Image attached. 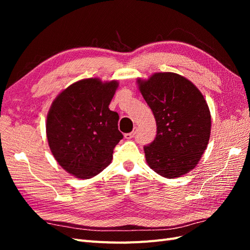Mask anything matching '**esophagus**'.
I'll use <instances>...</instances> for the list:
<instances>
[{
	"label": "esophagus",
	"mask_w": 250,
	"mask_h": 250,
	"mask_svg": "<svg viewBox=\"0 0 250 250\" xmlns=\"http://www.w3.org/2000/svg\"><path fill=\"white\" fill-rule=\"evenodd\" d=\"M135 133H137V127H134V129H133L131 132L125 133L124 137H125V139H127V140H130V139H132V138L134 137Z\"/></svg>",
	"instance_id": "esophagus-1"
}]
</instances>
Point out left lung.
<instances>
[{
  "label": "left lung",
  "instance_id": "8db88e82",
  "mask_svg": "<svg viewBox=\"0 0 250 250\" xmlns=\"http://www.w3.org/2000/svg\"><path fill=\"white\" fill-rule=\"evenodd\" d=\"M156 121V138L144 147L149 167L163 177L185 175L198 164L210 135V112L200 90L175 73L138 80Z\"/></svg>",
  "mask_w": 250,
  "mask_h": 250
}]
</instances>
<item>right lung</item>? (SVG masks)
Instances as JSON below:
<instances>
[{
    "instance_id": "right-lung-1",
    "label": "right lung",
    "mask_w": 250,
    "mask_h": 250,
    "mask_svg": "<svg viewBox=\"0 0 250 250\" xmlns=\"http://www.w3.org/2000/svg\"><path fill=\"white\" fill-rule=\"evenodd\" d=\"M118 85L116 80L82 79L62 90L51 105L46 124L51 152L74 176L88 179L103 171L123 139L118 112L108 107Z\"/></svg>"
}]
</instances>
